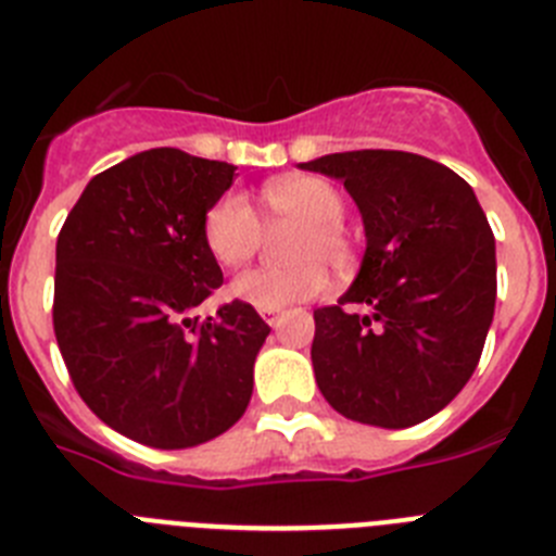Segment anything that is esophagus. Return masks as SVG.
<instances>
[{"instance_id": "esophagus-1", "label": "esophagus", "mask_w": 556, "mask_h": 556, "mask_svg": "<svg viewBox=\"0 0 556 556\" xmlns=\"http://www.w3.org/2000/svg\"><path fill=\"white\" fill-rule=\"evenodd\" d=\"M278 314H281V308H262V317L269 323V326H275V320H278Z\"/></svg>"}]
</instances>
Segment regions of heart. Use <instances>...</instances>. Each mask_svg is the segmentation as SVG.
<instances>
[{"mask_svg": "<svg viewBox=\"0 0 556 556\" xmlns=\"http://www.w3.org/2000/svg\"><path fill=\"white\" fill-rule=\"evenodd\" d=\"M267 223H301L292 239L289 267H258L239 275L233 298L255 308H281L317 298L331 283V262L348 269L356 262V239L345 228V194L320 175H292L264 186ZM264 242V225L239 191H225L203 214V244L219 267H244Z\"/></svg>", "mask_w": 556, "mask_h": 556, "instance_id": "1", "label": "heart"}]
</instances>
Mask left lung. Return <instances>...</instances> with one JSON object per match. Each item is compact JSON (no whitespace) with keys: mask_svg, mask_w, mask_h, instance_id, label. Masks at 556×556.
Returning a JSON list of instances; mask_svg holds the SVG:
<instances>
[{"mask_svg":"<svg viewBox=\"0 0 556 556\" xmlns=\"http://www.w3.org/2000/svg\"><path fill=\"white\" fill-rule=\"evenodd\" d=\"M301 166L345 184L367 233L353 287L314 312L317 387L358 424H424L468 384L493 323L488 217L454 169L415 152H333Z\"/></svg>","mask_w":556,"mask_h":556,"instance_id":"left-lung-1","label":"left lung"}]
</instances>
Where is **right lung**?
Returning a JSON list of instances; mask_svg holds the SVG:
<instances>
[{
    "instance_id": "1",
    "label": "right lung",
    "mask_w": 556,
    "mask_h": 556,
    "mask_svg": "<svg viewBox=\"0 0 556 556\" xmlns=\"http://www.w3.org/2000/svg\"><path fill=\"white\" fill-rule=\"evenodd\" d=\"M236 166L175 147L100 172L58 233L52 326L86 406L152 448L208 443L244 415L269 326L230 301L203 244V214Z\"/></svg>"
}]
</instances>
